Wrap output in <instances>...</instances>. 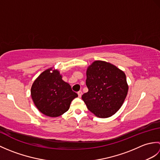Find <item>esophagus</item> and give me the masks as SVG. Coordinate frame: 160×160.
<instances>
[{
  "mask_svg": "<svg viewBox=\"0 0 160 160\" xmlns=\"http://www.w3.org/2000/svg\"><path fill=\"white\" fill-rule=\"evenodd\" d=\"M82 91H78V97H79V98H80L81 96H82Z\"/></svg>",
  "mask_w": 160,
  "mask_h": 160,
  "instance_id": "esophagus-1",
  "label": "esophagus"
}]
</instances>
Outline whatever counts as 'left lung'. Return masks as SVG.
<instances>
[{
	"instance_id": "1",
	"label": "left lung",
	"mask_w": 160,
	"mask_h": 160,
	"mask_svg": "<svg viewBox=\"0 0 160 160\" xmlns=\"http://www.w3.org/2000/svg\"><path fill=\"white\" fill-rule=\"evenodd\" d=\"M86 84L89 91L82 99L88 109L100 118L111 117L120 109L128 89L123 71L101 60L88 67Z\"/></svg>"
}]
</instances>
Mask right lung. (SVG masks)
Instances as JSON below:
<instances>
[{
  "label": "right lung",
  "instance_id": "right-lung-1",
  "mask_svg": "<svg viewBox=\"0 0 160 160\" xmlns=\"http://www.w3.org/2000/svg\"><path fill=\"white\" fill-rule=\"evenodd\" d=\"M45 70L33 82L32 98L37 108L49 117H58L69 110L70 104L78 94L62 79L59 71Z\"/></svg>",
  "mask_w": 160,
  "mask_h": 160
}]
</instances>
